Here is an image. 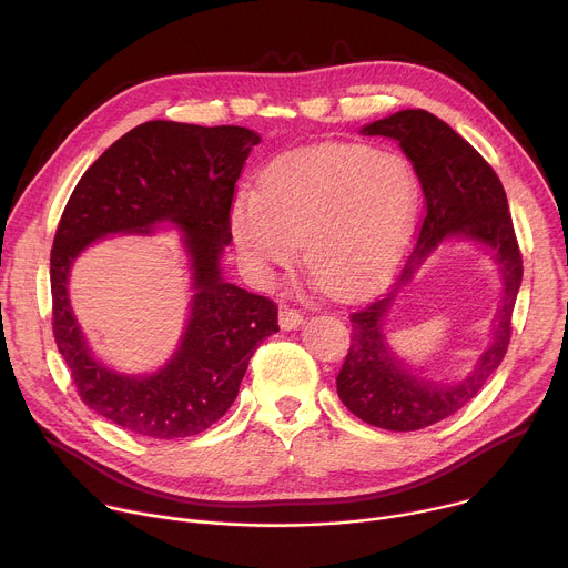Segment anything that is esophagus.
Here are the masks:
<instances>
[{
    "label": "esophagus",
    "instance_id": "esophagus-1",
    "mask_svg": "<svg viewBox=\"0 0 568 568\" xmlns=\"http://www.w3.org/2000/svg\"><path fill=\"white\" fill-rule=\"evenodd\" d=\"M278 324H281L283 331H292V328H296V326L303 324V315L296 313V311H292V307L283 305L281 313H278Z\"/></svg>",
    "mask_w": 568,
    "mask_h": 568
}]
</instances>
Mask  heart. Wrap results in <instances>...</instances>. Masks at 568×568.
I'll return each mask as SVG.
<instances>
[{
	"label": "heart",
	"mask_w": 568,
	"mask_h": 568,
	"mask_svg": "<svg viewBox=\"0 0 568 568\" xmlns=\"http://www.w3.org/2000/svg\"><path fill=\"white\" fill-rule=\"evenodd\" d=\"M417 201V174L400 153L320 144L272 161L257 192L240 190L231 233L255 278L287 270L303 242L311 274L331 294L355 296L396 263Z\"/></svg>",
	"instance_id": "heart-1"
}]
</instances>
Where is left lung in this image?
I'll use <instances>...</instances> for the list:
<instances>
[{"instance_id":"1","label":"left lung","mask_w":568,"mask_h":568,"mask_svg":"<svg viewBox=\"0 0 568 568\" xmlns=\"http://www.w3.org/2000/svg\"><path fill=\"white\" fill-rule=\"evenodd\" d=\"M365 135L392 138L415 168L426 217L417 244L385 298L351 313V346L337 374V394L357 419L369 426L407 433L428 428L467 405L494 376L507 353L511 311L524 278V257L514 235L500 179L480 153L428 111H398L363 129ZM448 236H464L493 248L504 276V298L493 327L490 348L462 384L439 386L412 375L384 339V315L395 292L410 280L425 257Z\"/></svg>"}]
</instances>
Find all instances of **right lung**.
<instances>
[{
  "mask_svg": "<svg viewBox=\"0 0 568 568\" xmlns=\"http://www.w3.org/2000/svg\"><path fill=\"white\" fill-rule=\"evenodd\" d=\"M261 135L244 126L153 120L131 129L77 183L51 248V315L57 346L81 400L97 415L151 439L199 435L226 415L253 351L278 331L272 298L222 276L231 244L235 183ZM161 221L184 231L195 296L180 348L151 377L101 366L75 324L67 276L94 239L148 232Z\"/></svg>",
  "mask_w": 568,
  "mask_h": 568,
  "instance_id": "add662e5",
  "label": "right lung"
}]
</instances>
